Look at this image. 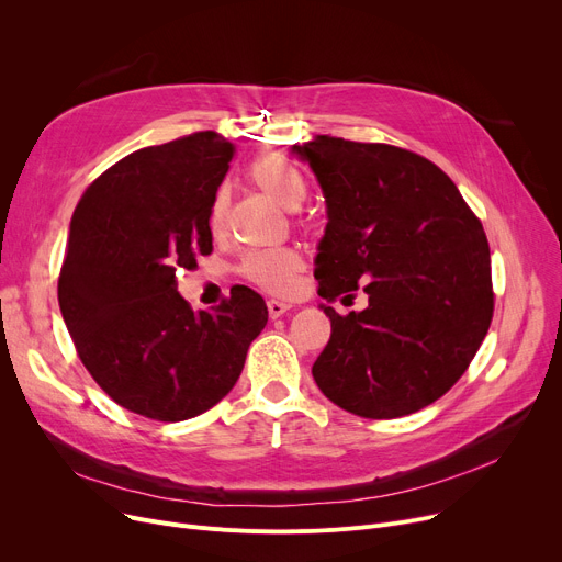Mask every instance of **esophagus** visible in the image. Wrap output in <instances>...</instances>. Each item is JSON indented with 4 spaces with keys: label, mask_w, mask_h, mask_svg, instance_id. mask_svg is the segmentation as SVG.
I'll use <instances>...</instances> for the list:
<instances>
[{
    "label": "esophagus",
    "mask_w": 562,
    "mask_h": 562,
    "mask_svg": "<svg viewBox=\"0 0 562 562\" xmlns=\"http://www.w3.org/2000/svg\"><path fill=\"white\" fill-rule=\"evenodd\" d=\"M266 307H269V316L271 318H280L284 312L291 310V305H286L282 301H269V303H266Z\"/></svg>",
    "instance_id": "34e87169"
}]
</instances>
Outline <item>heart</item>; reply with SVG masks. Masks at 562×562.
I'll list each match as a JSON object with an SVG mask.
<instances>
[{"label":"heart","mask_w":562,"mask_h":562,"mask_svg":"<svg viewBox=\"0 0 562 562\" xmlns=\"http://www.w3.org/2000/svg\"><path fill=\"white\" fill-rule=\"evenodd\" d=\"M248 180L269 195L276 204L286 212L301 210V204L307 198V182L299 166L284 155L266 153L250 161ZM227 218V198L218 193L212 202L210 212V229L218 234L225 227ZM241 273L252 284L261 286L271 293H291L299 284V276L303 273V257L293 248H276V250H259L250 252L241 261Z\"/></svg>","instance_id":"1"}]
</instances>
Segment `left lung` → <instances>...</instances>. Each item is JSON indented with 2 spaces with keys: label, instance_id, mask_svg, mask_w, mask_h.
I'll use <instances>...</instances> for the list:
<instances>
[{
  "label": "left lung",
  "instance_id": "left-lung-1",
  "mask_svg": "<svg viewBox=\"0 0 562 562\" xmlns=\"http://www.w3.org/2000/svg\"><path fill=\"white\" fill-rule=\"evenodd\" d=\"M293 153L328 206L318 296L352 301L360 286L369 296L362 312L323 307L333 333L312 367L316 385L358 417L412 415L456 385L490 330L485 229L451 177L417 153L339 136Z\"/></svg>",
  "mask_w": 562,
  "mask_h": 562
}]
</instances>
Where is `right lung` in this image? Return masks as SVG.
Wrapping results in <instances>:
<instances>
[{
	"instance_id": "add662e5",
	"label": "right lung",
	"mask_w": 562,
	"mask_h": 562,
	"mask_svg": "<svg viewBox=\"0 0 562 562\" xmlns=\"http://www.w3.org/2000/svg\"><path fill=\"white\" fill-rule=\"evenodd\" d=\"M232 155L216 132L143 147L75 206L58 305L88 373L140 417L184 422L214 407L269 321L241 284L198 312L177 293L175 273L214 250L210 212Z\"/></svg>"
}]
</instances>
